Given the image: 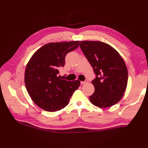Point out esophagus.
Returning a JSON list of instances; mask_svg holds the SVG:
<instances>
[{"instance_id":"1","label":"esophagus","mask_w":148,"mask_h":148,"mask_svg":"<svg viewBox=\"0 0 148 148\" xmlns=\"http://www.w3.org/2000/svg\"><path fill=\"white\" fill-rule=\"evenodd\" d=\"M88 83V80H85L84 81H81V84H86Z\"/></svg>"}]
</instances>
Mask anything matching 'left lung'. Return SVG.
<instances>
[{
  "label": "left lung",
  "instance_id": "1",
  "mask_svg": "<svg viewBox=\"0 0 148 148\" xmlns=\"http://www.w3.org/2000/svg\"><path fill=\"white\" fill-rule=\"evenodd\" d=\"M80 47L97 76L92 82L95 92L90 101L100 108L115 105L127 86L128 70L123 59L111 46L99 40H81Z\"/></svg>",
  "mask_w": 148,
  "mask_h": 148
}]
</instances>
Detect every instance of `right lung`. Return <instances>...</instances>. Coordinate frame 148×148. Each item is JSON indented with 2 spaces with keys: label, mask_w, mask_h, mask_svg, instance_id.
<instances>
[{
  "label": "right lung",
  "mask_w": 148,
  "mask_h": 148,
  "mask_svg": "<svg viewBox=\"0 0 148 148\" xmlns=\"http://www.w3.org/2000/svg\"><path fill=\"white\" fill-rule=\"evenodd\" d=\"M79 46V40L46 44L27 63L25 71L27 90L34 103L45 111L55 112L64 108L80 86L79 80L66 81L58 76L66 55Z\"/></svg>",
  "instance_id": "1"
}]
</instances>
